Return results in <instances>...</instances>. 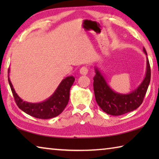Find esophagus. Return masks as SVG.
<instances>
[{"mask_svg": "<svg viewBox=\"0 0 159 159\" xmlns=\"http://www.w3.org/2000/svg\"><path fill=\"white\" fill-rule=\"evenodd\" d=\"M88 72V69L87 66H82L80 69V74L82 75H86Z\"/></svg>", "mask_w": 159, "mask_h": 159, "instance_id": "esophagus-1", "label": "esophagus"}]
</instances>
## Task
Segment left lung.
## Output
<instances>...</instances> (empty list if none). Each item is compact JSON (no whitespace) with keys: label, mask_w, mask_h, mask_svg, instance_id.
<instances>
[{"label":"left lung","mask_w":159,"mask_h":159,"mask_svg":"<svg viewBox=\"0 0 159 159\" xmlns=\"http://www.w3.org/2000/svg\"><path fill=\"white\" fill-rule=\"evenodd\" d=\"M143 51L147 56L145 48ZM93 88L95 99L99 107L107 114L120 116L138 109L141 105L149 87L151 69L147 57V70L144 79L136 89L128 94H121L113 90L98 68L95 67Z\"/></svg>","instance_id":"left-lung-1"}]
</instances>
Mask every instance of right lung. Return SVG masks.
<instances>
[{
    "label": "right lung",
    "mask_w": 159,
    "mask_h": 159,
    "mask_svg": "<svg viewBox=\"0 0 159 159\" xmlns=\"http://www.w3.org/2000/svg\"><path fill=\"white\" fill-rule=\"evenodd\" d=\"M8 73L10 69H8ZM9 75V74H8ZM75 79L73 76H67L61 80L57 89L49 98L39 103L23 101L16 93L8 76V82L17 105L26 114L37 118L48 119L60 115L65 109L69 99L70 88Z\"/></svg>",
    "instance_id": "add662e5"
}]
</instances>
